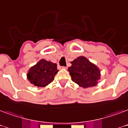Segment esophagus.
Here are the masks:
<instances>
[{"label": "esophagus", "mask_w": 128, "mask_h": 128, "mask_svg": "<svg viewBox=\"0 0 128 128\" xmlns=\"http://www.w3.org/2000/svg\"><path fill=\"white\" fill-rule=\"evenodd\" d=\"M62 69H66L67 67H66V66H62Z\"/></svg>", "instance_id": "esophagus-1"}]
</instances>
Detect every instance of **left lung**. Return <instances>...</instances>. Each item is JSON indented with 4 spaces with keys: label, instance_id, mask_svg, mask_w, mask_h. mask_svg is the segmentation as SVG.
<instances>
[{
    "label": "left lung",
    "instance_id": "obj_1",
    "mask_svg": "<svg viewBox=\"0 0 128 128\" xmlns=\"http://www.w3.org/2000/svg\"><path fill=\"white\" fill-rule=\"evenodd\" d=\"M68 71L73 82L82 88L94 86L100 79V70L84 56H80L71 62Z\"/></svg>",
    "mask_w": 128,
    "mask_h": 128
}]
</instances>
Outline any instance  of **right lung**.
Here are the masks:
<instances>
[{"mask_svg": "<svg viewBox=\"0 0 128 128\" xmlns=\"http://www.w3.org/2000/svg\"><path fill=\"white\" fill-rule=\"evenodd\" d=\"M58 71L57 64L42 59L30 68L27 73V78L35 86L44 87L54 80Z\"/></svg>", "mask_w": 128, "mask_h": 128, "instance_id": "right-lung-1", "label": "right lung"}]
</instances>
